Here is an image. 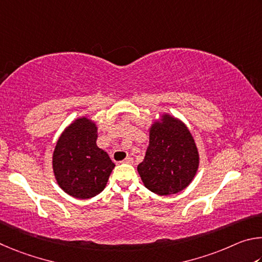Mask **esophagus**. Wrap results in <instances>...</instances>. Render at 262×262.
<instances>
[{
    "mask_svg": "<svg viewBox=\"0 0 262 262\" xmlns=\"http://www.w3.org/2000/svg\"><path fill=\"white\" fill-rule=\"evenodd\" d=\"M122 162H123V163H126V164H132V163H134V159L128 157V158H126V159H124Z\"/></svg>",
    "mask_w": 262,
    "mask_h": 262,
    "instance_id": "obj_1",
    "label": "esophagus"
}]
</instances>
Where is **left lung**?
I'll return each mask as SVG.
<instances>
[{"label":"left lung","mask_w":262,"mask_h":262,"mask_svg":"<svg viewBox=\"0 0 262 262\" xmlns=\"http://www.w3.org/2000/svg\"><path fill=\"white\" fill-rule=\"evenodd\" d=\"M149 144L138 170L145 187L160 195L186 189L198 171L200 158L185 123L168 113L150 124Z\"/></svg>","instance_id":"8db88e82"}]
</instances>
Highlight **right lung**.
Returning <instances> with one entry per match:
<instances>
[{
	"mask_svg": "<svg viewBox=\"0 0 262 262\" xmlns=\"http://www.w3.org/2000/svg\"><path fill=\"white\" fill-rule=\"evenodd\" d=\"M98 126L89 116L64 128L53 153V172L58 186L77 199H89L104 190L115 163L96 145Z\"/></svg>",
	"mask_w": 262,
	"mask_h": 262,
	"instance_id": "1",
	"label": "right lung"
}]
</instances>
